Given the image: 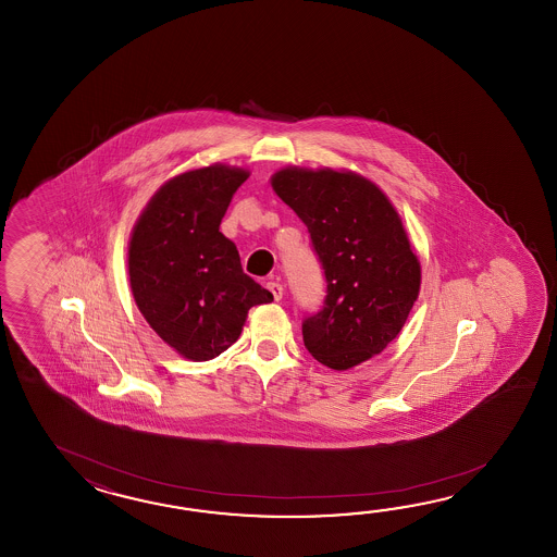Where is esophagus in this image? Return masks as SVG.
Wrapping results in <instances>:
<instances>
[{
    "label": "esophagus",
    "instance_id": "1",
    "mask_svg": "<svg viewBox=\"0 0 557 557\" xmlns=\"http://www.w3.org/2000/svg\"><path fill=\"white\" fill-rule=\"evenodd\" d=\"M267 288H269V290H271V295H273V298H274V300H276V302H278V300H281V298H283V295H284L283 284L267 283Z\"/></svg>",
    "mask_w": 557,
    "mask_h": 557
}]
</instances>
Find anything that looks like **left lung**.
I'll list each match as a JSON object with an SVG mask.
<instances>
[{
  "instance_id": "8db88e82",
  "label": "left lung",
  "mask_w": 557,
  "mask_h": 557,
  "mask_svg": "<svg viewBox=\"0 0 557 557\" xmlns=\"http://www.w3.org/2000/svg\"><path fill=\"white\" fill-rule=\"evenodd\" d=\"M271 185L307 225L326 274L324 307L302 324L308 352L332 370L380 355L422 283L400 214L376 183L346 169L284 166Z\"/></svg>"
}]
</instances>
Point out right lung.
<instances>
[{
    "instance_id": "obj_1",
    "label": "right lung",
    "mask_w": 557,
    "mask_h": 557,
    "mask_svg": "<svg viewBox=\"0 0 557 557\" xmlns=\"http://www.w3.org/2000/svg\"><path fill=\"white\" fill-rule=\"evenodd\" d=\"M249 175L223 163L175 175L154 190L131 231L135 305L159 338L193 362L225 352L250 307L273 300L243 273L235 243L219 231Z\"/></svg>"
}]
</instances>
